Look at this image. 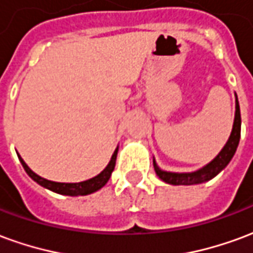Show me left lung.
Here are the masks:
<instances>
[{
  "instance_id": "obj_1",
  "label": "left lung",
  "mask_w": 253,
  "mask_h": 253,
  "mask_svg": "<svg viewBox=\"0 0 253 253\" xmlns=\"http://www.w3.org/2000/svg\"><path fill=\"white\" fill-rule=\"evenodd\" d=\"M240 135H241V115H240L239 100L236 96V112H234L233 128L230 132V137H229L228 142L223 146L222 150L218 153L217 157L212 160L211 163H209L206 167H203L195 172L176 173V172H167V170L160 169L159 165L156 164V161L153 160L154 170L161 180L168 183V184H173V186H194V184L205 183V181L212 179L214 176H217L230 163V160L233 159L237 146H239Z\"/></svg>"
}]
</instances>
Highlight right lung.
<instances>
[{
  "instance_id": "1",
  "label": "right lung",
  "mask_w": 253,
  "mask_h": 253,
  "mask_svg": "<svg viewBox=\"0 0 253 253\" xmlns=\"http://www.w3.org/2000/svg\"><path fill=\"white\" fill-rule=\"evenodd\" d=\"M116 156H118V148L115 149V152L111 157V161L108 163V165L105 167V169L103 172H100L99 175L94 176L92 179L85 181H80V183H57V181L47 180V179H43L39 175H36L34 170H31V168L28 165L25 164L24 160L20 157L19 160L21 165L24 167L25 172L28 173L32 180H35L38 184H41L42 187H44L47 190H51L57 194H62V195H69V196H78V195H88V194H92L94 191L100 190L101 187H104L107 184V181L110 180L111 173L115 168L116 163Z\"/></svg>"
}]
</instances>
